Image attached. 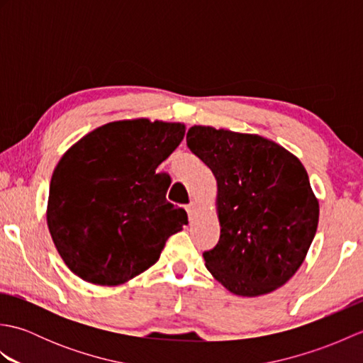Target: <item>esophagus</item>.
<instances>
[{"label":"esophagus","mask_w":363,"mask_h":363,"mask_svg":"<svg viewBox=\"0 0 363 363\" xmlns=\"http://www.w3.org/2000/svg\"><path fill=\"white\" fill-rule=\"evenodd\" d=\"M186 211L189 213V220H194L195 215H196V204L195 203H190L186 206Z\"/></svg>","instance_id":"esophagus-1"}]
</instances>
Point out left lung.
I'll use <instances>...</instances> for the list:
<instances>
[{
	"instance_id": "1",
	"label": "left lung",
	"mask_w": 363,
	"mask_h": 363,
	"mask_svg": "<svg viewBox=\"0 0 363 363\" xmlns=\"http://www.w3.org/2000/svg\"><path fill=\"white\" fill-rule=\"evenodd\" d=\"M187 146L217 179L220 240L206 267L238 296L279 289L306 259L318 199L299 159L256 134L191 126Z\"/></svg>"
}]
</instances>
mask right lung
<instances>
[{
    "label": "right lung",
    "mask_w": 363,
    "mask_h": 363,
    "mask_svg": "<svg viewBox=\"0 0 363 363\" xmlns=\"http://www.w3.org/2000/svg\"><path fill=\"white\" fill-rule=\"evenodd\" d=\"M186 134L182 123L112 121L68 150L50 184L46 221L65 265L96 285H120L160 257L187 225L156 173Z\"/></svg>",
    "instance_id": "1"
}]
</instances>
